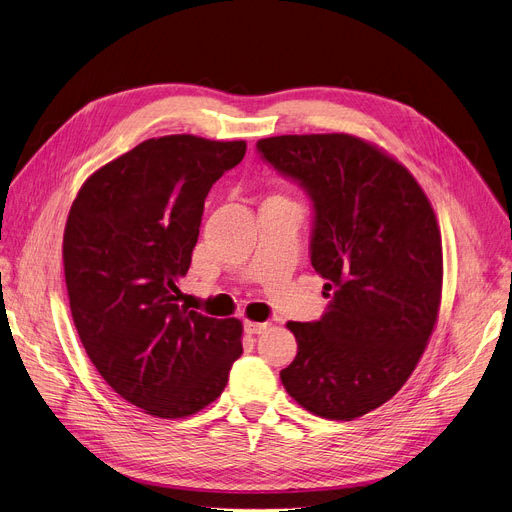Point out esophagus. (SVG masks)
<instances>
[{
	"mask_svg": "<svg viewBox=\"0 0 512 512\" xmlns=\"http://www.w3.org/2000/svg\"><path fill=\"white\" fill-rule=\"evenodd\" d=\"M267 330V324H259V321H245V332L247 334H261Z\"/></svg>",
	"mask_w": 512,
	"mask_h": 512,
	"instance_id": "1",
	"label": "esophagus"
}]
</instances>
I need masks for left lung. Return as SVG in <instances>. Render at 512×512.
Masks as SVG:
<instances>
[{"label":"left lung","mask_w":512,"mask_h":512,"mask_svg":"<svg viewBox=\"0 0 512 512\" xmlns=\"http://www.w3.org/2000/svg\"><path fill=\"white\" fill-rule=\"evenodd\" d=\"M259 157L311 199L309 257L326 280L319 319L290 321L299 353L280 371L317 417L351 421L409 380L442 294V238L405 166L351 134H284Z\"/></svg>","instance_id":"8db88e82"}]
</instances>
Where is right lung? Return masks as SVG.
Returning a JSON list of instances; mask_svg holds the SVG:
<instances>
[{"instance_id": "1", "label": "right lung", "mask_w": 512, "mask_h": 512, "mask_svg": "<svg viewBox=\"0 0 512 512\" xmlns=\"http://www.w3.org/2000/svg\"><path fill=\"white\" fill-rule=\"evenodd\" d=\"M245 141L149 139L80 188L64 230L76 332L101 378L149 415L188 417L218 398L242 355L238 319L178 305L205 197Z\"/></svg>"}]
</instances>
